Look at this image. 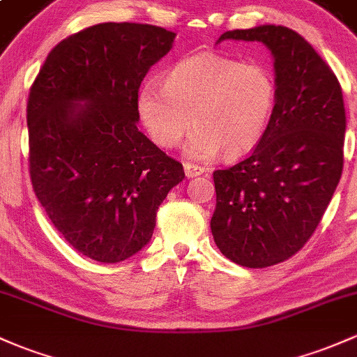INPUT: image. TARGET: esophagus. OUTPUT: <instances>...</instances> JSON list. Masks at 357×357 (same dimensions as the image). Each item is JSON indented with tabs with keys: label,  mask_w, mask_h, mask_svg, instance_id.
Wrapping results in <instances>:
<instances>
[{
	"label": "esophagus",
	"mask_w": 357,
	"mask_h": 357,
	"mask_svg": "<svg viewBox=\"0 0 357 357\" xmlns=\"http://www.w3.org/2000/svg\"><path fill=\"white\" fill-rule=\"evenodd\" d=\"M183 170H185V175L189 178H194V177H199V175L204 174V168L201 167V165H195V163H189L185 162L183 163Z\"/></svg>",
	"instance_id": "obj_1"
}]
</instances>
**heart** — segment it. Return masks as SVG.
Instances as JSON below:
<instances>
[{"label":"heart","mask_w":357,"mask_h":357,"mask_svg":"<svg viewBox=\"0 0 357 357\" xmlns=\"http://www.w3.org/2000/svg\"><path fill=\"white\" fill-rule=\"evenodd\" d=\"M278 102L274 73L262 63L199 52L177 61L163 85L148 79L137 93V112L158 146L185 144L190 158L238 156L266 134Z\"/></svg>","instance_id":"b5f03b06"}]
</instances>
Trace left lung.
Returning a JSON list of instances; mask_svg holds the SVG:
<instances>
[{
  "label": "left lung",
  "mask_w": 357,
  "mask_h": 357,
  "mask_svg": "<svg viewBox=\"0 0 357 357\" xmlns=\"http://www.w3.org/2000/svg\"><path fill=\"white\" fill-rule=\"evenodd\" d=\"M274 56L278 102L250 156L214 170L211 231L221 254L250 269L300 252L320 223L344 167L346 110L339 79L300 33L281 25L229 30Z\"/></svg>",
  "instance_id": "left-lung-1"
}]
</instances>
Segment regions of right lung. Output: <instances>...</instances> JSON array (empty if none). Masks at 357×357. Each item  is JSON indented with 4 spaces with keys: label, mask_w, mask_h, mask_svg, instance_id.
<instances>
[{
    "label": "right lung",
    "mask_w": 357,
    "mask_h": 357,
    "mask_svg": "<svg viewBox=\"0 0 357 357\" xmlns=\"http://www.w3.org/2000/svg\"><path fill=\"white\" fill-rule=\"evenodd\" d=\"M174 39L148 24L88 26L49 52L30 86L33 192L64 240L97 262L139 252L160 204L185 177L136 126L141 82Z\"/></svg>",
    "instance_id": "add662e5"
}]
</instances>
